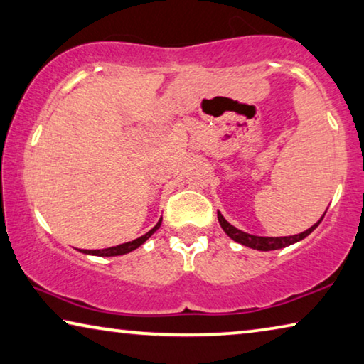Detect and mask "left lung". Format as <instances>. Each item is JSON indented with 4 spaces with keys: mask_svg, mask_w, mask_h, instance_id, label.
<instances>
[{
    "mask_svg": "<svg viewBox=\"0 0 364 364\" xmlns=\"http://www.w3.org/2000/svg\"><path fill=\"white\" fill-rule=\"evenodd\" d=\"M323 215H326V213H323ZM323 215H322L321 220L316 223V225H312L309 229H306L304 232L294 234V236H284V237L254 236V234L240 231V229L234 228L232 225H229V223L225 220V216H223L220 211H218V221H220L223 231H225L229 237H231L232 240H236V242H239V244L245 245V247H250V249H255V250H277V249L288 247V245H291L294 242H299V240H303L304 237L309 236V234L318 226V223L323 220Z\"/></svg>",
    "mask_w": 364,
    "mask_h": 364,
    "instance_id": "8db88e82",
    "label": "left lung"
}]
</instances>
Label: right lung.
I'll return each instance as SVG.
<instances>
[{
  "label": "right lung",
  "instance_id": "right-lung-1",
  "mask_svg": "<svg viewBox=\"0 0 364 364\" xmlns=\"http://www.w3.org/2000/svg\"><path fill=\"white\" fill-rule=\"evenodd\" d=\"M161 223H163V218H159L158 225H156L151 231H148L146 234H143L141 237H138L135 240H130V242H125V244H120V245H115V247H107V249H97V250H85L81 249L82 254H89V255H99V257H115V255H124V254H128L132 252V250L138 249L139 245L146 242V240L153 236V234L158 231Z\"/></svg>",
  "mask_w": 364,
  "mask_h": 364
}]
</instances>
